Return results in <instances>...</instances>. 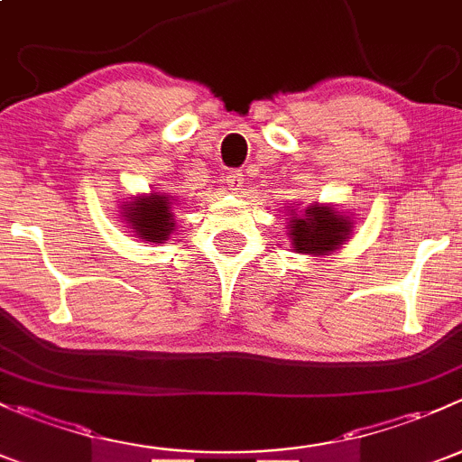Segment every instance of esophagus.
<instances>
[{"mask_svg":"<svg viewBox=\"0 0 462 462\" xmlns=\"http://www.w3.org/2000/svg\"><path fill=\"white\" fill-rule=\"evenodd\" d=\"M244 171L241 170H230L226 174V183H227V189L230 192H239L241 188H244Z\"/></svg>","mask_w":462,"mask_h":462,"instance_id":"1","label":"esophagus"}]
</instances>
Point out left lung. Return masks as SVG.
Returning <instances> with one entry per match:
<instances>
[{"mask_svg": "<svg viewBox=\"0 0 462 462\" xmlns=\"http://www.w3.org/2000/svg\"><path fill=\"white\" fill-rule=\"evenodd\" d=\"M351 232V223L346 217L330 208L310 205L304 217H292L291 239L297 253L324 254L337 248Z\"/></svg>", "mask_w": 462, "mask_h": 462, "instance_id": "1", "label": "left lung"}]
</instances>
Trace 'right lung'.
I'll return each mask as SVG.
<instances>
[{"label":"right lung","mask_w":462,"mask_h":462,"mask_svg":"<svg viewBox=\"0 0 462 462\" xmlns=\"http://www.w3.org/2000/svg\"><path fill=\"white\" fill-rule=\"evenodd\" d=\"M170 201L171 199L162 197V194L136 199L125 209V217L132 223L138 236H143L144 241H153V244H162V241H167L170 232L174 230Z\"/></svg>","instance_id":"right-lung-1"}]
</instances>
